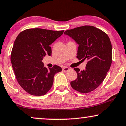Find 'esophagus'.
Returning <instances> with one entry per match:
<instances>
[{"mask_svg": "<svg viewBox=\"0 0 126 126\" xmlns=\"http://www.w3.org/2000/svg\"><path fill=\"white\" fill-rule=\"evenodd\" d=\"M70 70V68L67 67H63V71L64 72H67Z\"/></svg>", "mask_w": 126, "mask_h": 126, "instance_id": "1", "label": "esophagus"}]
</instances>
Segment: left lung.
Returning <instances> with one entry per match:
<instances>
[{
    "mask_svg": "<svg viewBox=\"0 0 126 126\" xmlns=\"http://www.w3.org/2000/svg\"><path fill=\"white\" fill-rule=\"evenodd\" d=\"M64 34L72 37L79 45L77 58L88 61L84 70L74 69L78 77L71 81V86L83 93L95 90L103 81L112 63V45L109 36L92 26L67 30Z\"/></svg>",
    "mask_w": 126,
    "mask_h": 126,
    "instance_id": "left-lung-1",
    "label": "left lung"
}]
</instances>
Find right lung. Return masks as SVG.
Wrapping results in <instances>:
<instances>
[{
    "label": "right lung",
    "instance_id": "obj_1",
    "mask_svg": "<svg viewBox=\"0 0 126 126\" xmlns=\"http://www.w3.org/2000/svg\"><path fill=\"white\" fill-rule=\"evenodd\" d=\"M64 30L28 29L20 33L12 50L10 60L19 84L33 96L46 94L52 87L54 76L62 71L54 65L51 69L44 67L42 60L51 56L50 45L62 35Z\"/></svg>",
    "mask_w": 126,
    "mask_h": 126
}]
</instances>
